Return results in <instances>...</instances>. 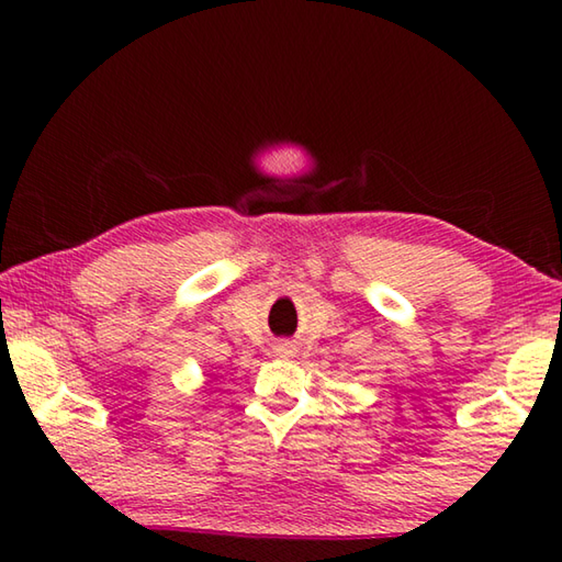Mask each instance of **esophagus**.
<instances>
[{"label":"esophagus","instance_id":"esophagus-1","mask_svg":"<svg viewBox=\"0 0 562 562\" xmlns=\"http://www.w3.org/2000/svg\"><path fill=\"white\" fill-rule=\"evenodd\" d=\"M274 355L278 357H292V351H294V347L290 345V341H280V345H274Z\"/></svg>","mask_w":562,"mask_h":562}]
</instances>
